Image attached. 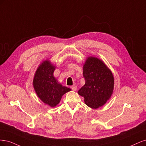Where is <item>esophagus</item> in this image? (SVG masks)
<instances>
[{"mask_svg": "<svg viewBox=\"0 0 146 146\" xmlns=\"http://www.w3.org/2000/svg\"><path fill=\"white\" fill-rule=\"evenodd\" d=\"M71 88L72 89L73 91H76L78 89V87H77L76 86H73L71 87Z\"/></svg>", "mask_w": 146, "mask_h": 146, "instance_id": "34e87169", "label": "esophagus"}]
</instances>
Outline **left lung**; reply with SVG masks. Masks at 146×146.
<instances>
[{"mask_svg":"<svg viewBox=\"0 0 146 146\" xmlns=\"http://www.w3.org/2000/svg\"><path fill=\"white\" fill-rule=\"evenodd\" d=\"M86 84L78 90L86 104L96 109L104 106L111 97L114 88V77L101 59L88 57L83 66Z\"/></svg>","mask_w":146,"mask_h":146,"instance_id":"1","label":"left lung"}]
</instances>
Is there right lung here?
<instances>
[{"instance_id":"obj_1","label":"right lung","mask_w":146,"mask_h":146,"mask_svg":"<svg viewBox=\"0 0 146 146\" xmlns=\"http://www.w3.org/2000/svg\"><path fill=\"white\" fill-rule=\"evenodd\" d=\"M55 68L50 60L43 61L37 68L33 82L37 96L51 107L57 106L64 94L71 90L62 86L54 77Z\"/></svg>"}]
</instances>
